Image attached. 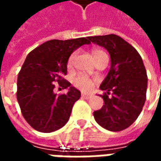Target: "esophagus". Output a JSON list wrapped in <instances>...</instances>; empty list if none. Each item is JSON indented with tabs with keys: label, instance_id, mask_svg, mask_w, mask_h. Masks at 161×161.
<instances>
[{
	"label": "esophagus",
	"instance_id": "34e87169",
	"mask_svg": "<svg viewBox=\"0 0 161 161\" xmlns=\"http://www.w3.org/2000/svg\"><path fill=\"white\" fill-rule=\"evenodd\" d=\"M81 96H82V97L86 98V99H89V98H90L91 97V94H87V93H84V92H82V94H81Z\"/></svg>",
	"mask_w": 161,
	"mask_h": 161
}]
</instances>
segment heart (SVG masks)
<instances>
[{
    "mask_svg": "<svg viewBox=\"0 0 161 161\" xmlns=\"http://www.w3.org/2000/svg\"><path fill=\"white\" fill-rule=\"evenodd\" d=\"M76 55H77V53L74 52L68 58V60H67V66H68V68H70V67L72 66L74 59L76 58ZM92 56H93L95 62H97V61L101 59V58H108L106 53L103 52V50L100 49H93V51H92ZM73 84L76 87L82 89V90H84V91H88V90H91V88H92L93 84H94V81L92 80L91 78H90V77L80 74V75H77L76 77H74Z\"/></svg>",
    "mask_w": 161,
    "mask_h": 161,
    "instance_id": "b5f03b06",
    "label": "heart"
}]
</instances>
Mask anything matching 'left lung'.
<instances>
[{
  "instance_id": "1",
  "label": "left lung",
  "mask_w": 161,
  "mask_h": 161,
  "mask_svg": "<svg viewBox=\"0 0 161 161\" xmlns=\"http://www.w3.org/2000/svg\"><path fill=\"white\" fill-rule=\"evenodd\" d=\"M91 42L108 50L111 66L100 85L104 105L94 111L95 120L107 130L118 132L132 125L146 101L147 76L145 65L134 46L118 35L89 37Z\"/></svg>"
}]
</instances>
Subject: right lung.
I'll return each instance as SVG.
<instances>
[{"mask_svg":"<svg viewBox=\"0 0 161 161\" xmlns=\"http://www.w3.org/2000/svg\"><path fill=\"white\" fill-rule=\"evenodd\" d=\"M87 38L52 40L28 53L17 79L16 97L23 117L35 130L56 131L70 118L80 91L64 78L67 74V60L75 50L90 44ZM70 87L67 94L57 95L54 89Z\"/></svg>","mask_w":161,"mask_h":161,"instance_id":"right-lung-1","label":"right lung"}]
</instances>
